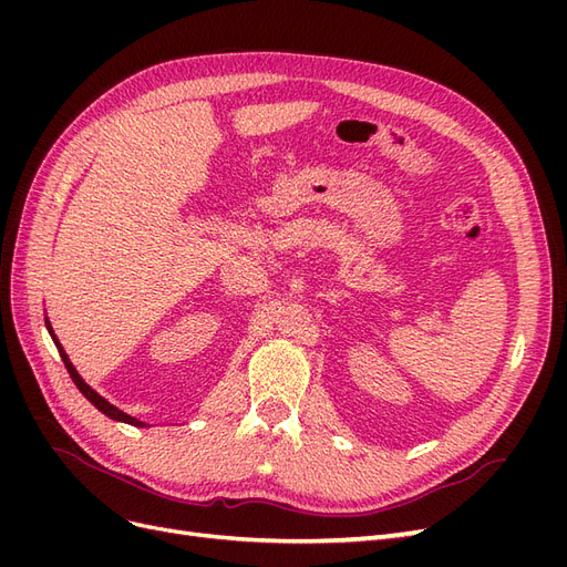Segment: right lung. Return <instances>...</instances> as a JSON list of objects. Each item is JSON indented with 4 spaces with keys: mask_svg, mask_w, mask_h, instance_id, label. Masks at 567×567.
Masks as SVG:
<instances>
[{
    "mask_svg": "<svg viewBox=\"0 0 567 567\" xmlns=\"http://www.w3.org/2000/svg\"><path fill=\"white\" fill-rule=\"evenodd\" d=\"M47 331H49V336H51V340L56 342V348H59V354H61V359H63V364H65V369H68V373H71V379H73V383L78 385V390L84 394V398H87L101 414H106L109 419H113V421H123V423H130V425H136V427H144L146 423L144 421H140V419H134V416H130V414H125V411H120L117 406H113L109 400H104L101 398V394L94 390V388H90L87 383L82 381V375L78 373V369L73 367V362L71 359H68V354H65V350L61 348V342H59V338L54 336V329H51V323H49V319H47Z\"/></svg>",
    "mask_w": 567,
    "mask_h": 567,
    "instance_id": "right-lung-1",
    "label": "right lung"
}]
</instances>
